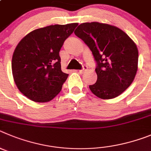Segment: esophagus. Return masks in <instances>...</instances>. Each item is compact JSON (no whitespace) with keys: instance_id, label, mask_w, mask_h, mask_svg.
Segmentation results:
<instances>
[{"instance_id":"34e87169","label":"esophagus","mask_w":151,"mask_h":151,"mask_svg":"<svg viewBox=\"0 0 151 151\" xmlns=\"http://www.w3.org/2000/svg\"><path fill=\"white\" fill-rule=\"evenodd\" d=\"M88 67L86 65H83V68L81 69V70H79V72H80V74H83L85 71H86V70H87Z\"/></svg>"}]
</instances>
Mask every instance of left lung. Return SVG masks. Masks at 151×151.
<instances>
[{"instance_id": "obj_1", "label": "left lung", "mask_w": 151, "mask_h": 151, "mask_svg": "<svg viewBox=\"0 0 151 151\" xmlns=\"http://www.w3.org/2000/svg\"><path fill=\"white\" fill-rule=\"evenodd\" d=\"M74 34L88 46L96 62L97 81L89 85L92 93L102 99L122 94L138 69L135 43L121 29L104 23H82Z\"/></svg>"}]
</instances>
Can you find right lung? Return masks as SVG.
I'll return each mask as SVG.
<instances>
[{
  "label": "right lung",
  "mask_w": 151,
  "mask_h": 151,
  "mask_svg": "<svg viewBox=\"0 0 151 151\" xmlns=\"http://www.w3.org/2000/svg\"><path fill=\"white\" fill-rule=\"evenodd\" d=\"M77 23L38 28L22 39L12 59L18 89L35 102H47L60 92L68 74L61 70L59 51Z\"/></svg>",
  "instance_id": "add662e5"
}]
</instances>
